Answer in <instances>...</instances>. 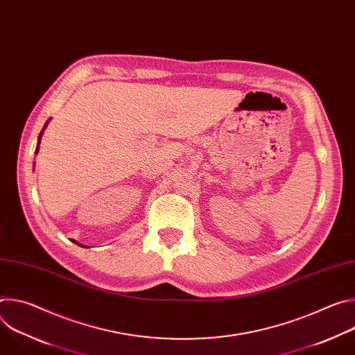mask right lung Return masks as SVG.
<instances>
[{"instance_id": "1", "label": "right lung", "mask_w": 355, "mask_h": 355, "mask_svg": "<svg viewBox=\"0 0 355 355\" xmlns=\"http://www.w3.org/2000/svg\"><path fill=\"white\" fill-rule=\"evenodd\" d=\"M44 128H46V125H44ZM42 135H43V130L40 132V135H39V140H37V146H36V153H37V150H39V143H40V137H42ZM76 243V241H74Z\"/></svg>"}]
</instances>
